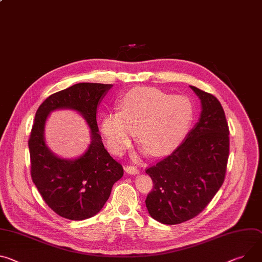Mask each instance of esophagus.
Listing matches in <instances>:
<instances>
[{
  "instance_id": "obj_1",
  "label": "esophagus",
  "mask_w": 262,
  "mask_h": 262,
  "mask_svg": "<svg viewBox=\"0 0 262 262\" xmlns=\"http://www.w3.org/2000/svg\"><path fill=\"white\" fill-rule=\"evenodd\" d=\"M125 171L129 174H138L140 172L136 166H133V165H127L125 167Z\"/></svg>"
}]
</instances>
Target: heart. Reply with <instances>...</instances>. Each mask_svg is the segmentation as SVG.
Instances as JSON below:
<instances>
[{"instance_id": "obj_1", "label": "heart", "mask_w": 262, "mask_h": 262, "mask_svg": "<svg viewBox=\"0 0 262 262\" xmlns=\"http://www.w3.org/2000/svg\"><path fill=\"white\" fill-rule=\"evenodd\" d=\"M119 112L103 115L100 129L108 150L122 155L137 138L144 151L172 152L187 136L194 118L193 101L155 88H137L119 99Z\"/></svg>"}]
</instances>
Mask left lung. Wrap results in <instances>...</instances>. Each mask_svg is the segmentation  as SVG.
Masks as SVG:
<instances>
[{"label": "left lung", "mask_w": 262, "mask_h": 262, "mask_svg": "<svg viewBox=\"0 0 262 262\" xmlns=\"http://www.w3.org/2000/svg\"><path fill=\"white\" fill-rule=\"evenodd\" d=\"M202 103L199 122L168 157L146 169L154 189L145 204L150 216L165 225L191 220L222 187L230 151L229 126L221 102L190 85Z\"/></svg>", "instance_id": "8db88e82"}]
</instances>
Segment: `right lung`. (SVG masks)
<instances>
[{
	"mask_svg": "<svg viewBox=\"0 0 262 262\" xmlns=\"http://www.w3.org/2000/svg\"><path fill=\"white\" fill-rule=\"evenodd\" d=\"M112 86L77 83L50 95L36 111L28 141L31 178L46 204L61 217L82 221L96 215L108 200L113 185L123 176L122 165L104 148L96 121L97 106ZM60 108L78 111L91 128V144L75 160L55 156L44 142L46 117Z\"/></svg>",
	"mask_w": 262,
	"mask_h": 262,
	"instance_id": "add662e5",
	"label": "right lung"
}]
</instances>
